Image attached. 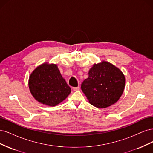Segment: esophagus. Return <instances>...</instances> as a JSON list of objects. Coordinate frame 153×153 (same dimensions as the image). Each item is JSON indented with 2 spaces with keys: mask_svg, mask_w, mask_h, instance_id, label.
I'll return each instance as SVG.
<instances>
[{
  "mask_svg": "<svg viewBox=\"0 0 153 153\" xmlns=\"http://www.w3.org/2000/svg\"><path fill=\"white\" fill-rule=\"evenodd\" d=\"M79 87H73V91H78V89H79Z\"/></svg>",
  "mask_w": 153,
  "mask_h": 153,
  "instance_id": "obj_1",
  "label": "esophagus"
}]
</instances>
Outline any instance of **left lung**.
Listing matches in <instances>:
<instances>
[{
	"label": "left lung",
	"instance_id": "obj_1",
	"mask_svg": "<svg viewBox=\"0 0 153 153\" xmlns=\"http://www.w3.org/2000/svg\"><path fill=\"white\" fill-rule=\"evenodd\" d=\"M124 87L123 73L112 64L103 61L94 64L89 69V77L82 82L81 89L92 105L104 108L117 102Z\"/></svg>",
	"mask_w": 153,
	"mask_h": 153
}]
</instances>
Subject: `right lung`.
Wrapping results in <instances>:
<instances>
[{"mask_svg":"<svg viewBox=\"0 0 153 153\" xmlns=\"http://www.w3.org/2000/svg\"><path fill=\"white\" fill-rule=\"evenodd\" d=\"M28 84L34 99L50 106L61 103L71 92V88L55 64L45 62L37 67L29 76Z\"/></svg>","mask_w":153,"mask_h":153,"instance_id":"1","label":"right lung"}]
</instances>
